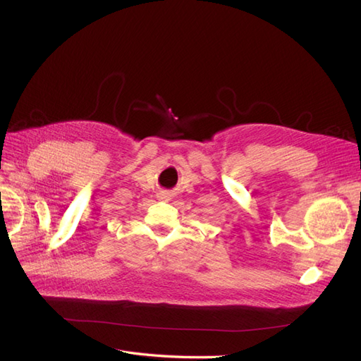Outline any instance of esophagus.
<instances>
[{"mask_svg":"<svg viewBox=\"0 0 361 361\" xmlns=\"http://www.w3.org/2000/svg\"><path fill=\"white\" fill-rule=\"evenodd\" d=\"M158 197H159L161 200H166V199L169 197V195H167L166 192H159V195H158Z\"/></svg>","mask_w":361,"mask_h":361,"instance_id":"34e87169","label":"esophagus"}]
</instances>
